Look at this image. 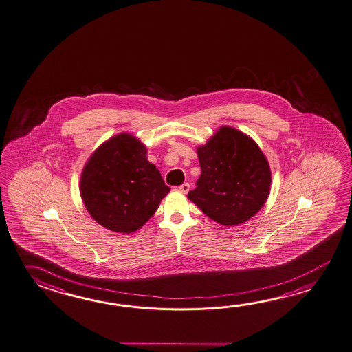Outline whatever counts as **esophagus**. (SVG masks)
I'll use <instances>...</instances> for the list:
<instances>
[{
	"instance_id": "34e87169",
	"label": "esophagus",
	"mask_w": 352,
	"mask_h": 352,
	"mask_svg": "<svg viewBox=\"0 0 352 352\" xmlns=\"http://www.w3.org/2000/svg\"><path fill=\"white\" fill-rule=\"evenodd\" d=\"M179 192H182L183 194H187L189 192V189H190V184L189 183H184V184H182L179 186Z\"/></svg>"
}]
</instances>
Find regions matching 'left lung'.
Returning <instances> with one entry per match:
<instances>
[{"mask_svg":"<svg viewBox=\"0 0 352 352\" xmlns=\"http://www.w3.org/2000/svg\"><path fill=\"white\" fill-rule=\"evenodd\" d=\"M201 174L188 193L201 212L222 226L247 222L265 206L271 169L257 143L242 131L222 126L197 148Z\"/></svg>","mask_w":352,"mask_h":352,"instance_id":"obj_1","label":"left lung"}]
</instances>
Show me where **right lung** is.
I'll return each instance as SVG.
<instances>
[{
    "label": "right lung",
    "mask_w": 352,
    "mask_h": 352,
    "mask_svg": "<svg viewBox=\"0 0 352 352\" xmlns=\"http://www.w3.org/2000/svg\"><path fill=\"white\" fill-rule=\"evenodd\" d=\"M157 166L137 138L122 133L94 151L80 179L89 214L107 230L133 233L142 228L169 193Z\"/></svg>",
    "instance_id": "1"
}]
</instances>
